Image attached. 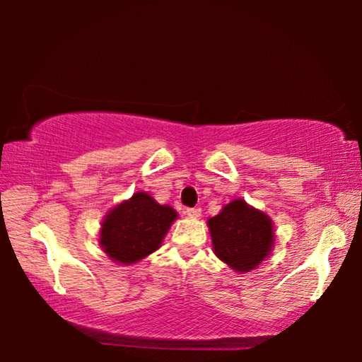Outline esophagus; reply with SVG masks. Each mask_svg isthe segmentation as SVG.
Instances as JSON below:
<instances>
[{"mask_svg": "<svg viewBox=\"0 0 362 362\" xmlns=\"http://www.w3.org/2000/svg\"><path fill=\"white\" fill-rule=\"evenodd\" d=\"M185 212H186V216H189V217H199L201 216V207H187Z\"/></svg>", "mask_w": 362, "mask_h": 362, "instance_id": "1", "label": "esophagus"}]
</instances>
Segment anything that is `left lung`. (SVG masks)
<instances>
[{
  "label": "left lung",
  "instance_id": "8db88e82",
  "mask_svg": "<svg viewBox=\"0 0 362 362\" xmlns=\"http://www.w3.org/2000/svg\"><path fill=\"white\" fill-rule=\"evenodd\" d=\"M216 255L237 272L257 269L274 244V227L264 212L235 199L207 221Z\"/></svg>",
  "mask_w": 362,
  "mask_h": 362
}]
</instances>
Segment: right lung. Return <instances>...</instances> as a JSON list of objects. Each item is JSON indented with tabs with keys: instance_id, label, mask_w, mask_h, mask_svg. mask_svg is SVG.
Segmentation results:
<instances>
[{
	"instance_id": "obj_1",
	"label": "right lung",
	"mask_w": 362,
	"mask_h": 362,
	"mask_svg": "<svg viewBox=\"0 0 362 362\" xmlns=\"http://www.w3.org/2000/svg\"><path fill=\"white\" fill-rule=\"evenodd\" d=\"M176 217L173 207L158 204L146 192H136L108 212L100 230L102 249L112 260L135 264L161 245Z\"/></svg>"
}]
</instances>
